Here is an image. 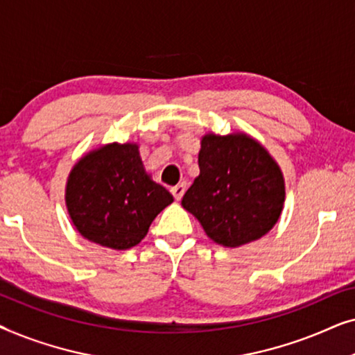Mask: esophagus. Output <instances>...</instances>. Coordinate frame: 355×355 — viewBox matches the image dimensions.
<instances>
[{
	"mask_svg": "<svg viewBox=\"0 0 355 355\" xmlns=\"http://www.w3.org/2000/svg\"><path fill=\"white\" fill-rule=\"evenodd\" d=\"M184 192H186V182H181V184H178V186H174V187L171 189V193H173L174 198H176L178 202L181 200V198H182Z\"/></svg>",
	"mask_w": 355,
	"mask_h": 355,
	"instance_id": "1",
	"label": "esophagus"
}]
</instances>
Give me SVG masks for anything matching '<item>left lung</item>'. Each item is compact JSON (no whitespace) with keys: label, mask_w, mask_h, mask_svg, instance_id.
<instances>
[{"label":"left lung","mask_w":355,"mask_h":355,"mask_svg":"<svg viewBox=\"0 0 355 355\" xmlns=\"http://www.w3.org/2000/svg\"><path fill=\"white\" fill-rule=\"evenodd\" d=\"M200 174L181 205L223 247L245 245L273 230L286 200L279 164L245 132H208L200 140Z\"/></svg>","instance_id":"obj_1"}]
</instances>
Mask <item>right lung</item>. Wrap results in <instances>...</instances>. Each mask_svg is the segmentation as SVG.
Wrapping results in <instances>:
<instances>
[{"label": "right lung", "instance_id": "1", "mask_svg": "<svg viewBox=\"0 0 355 355\" xmlns=\"http://www.w3.org/2000/svg\"><path fill=\"white\" fill-rule=\"evenodd\" d=\"M66 208L84 239L113 250L137 245L174 198L147 173L135 142L105 144L77 159Z\"/></svg>", "mask_w": 355, "mask_h": 355}]
</instances>
